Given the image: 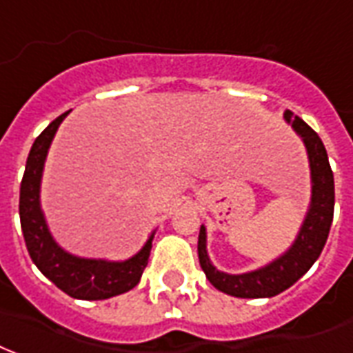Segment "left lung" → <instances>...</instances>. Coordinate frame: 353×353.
I'll use <instances>...</instances> for the list:
<instances>
[{"mask_svg": "<svg viewBox=\"0 0 353 353\" xmlns=\"http://www.w3.org/2000/svg\"><path fill=\"white\" fill-rule=\"evenodd\" d=\"M284 119L292 123L294 130L303 138L309 153L310 176H312V202H310L309 215L303 223L296 243L284 256L262 270L243 273V275H228L211 265L205 250V228L203 226L200 228V237H198L200 265L205 276L210 279V283L216 290L230 296L258 299V297H273L281 294L310 270V265L318 260L330 236L333 210H335V181H333V170L327 161V151L323 148L320 137L301 117L286 110Z\"/></svg>", "mask_w": 353, "mask_h": 353, "instance_id": "8db88e82", "label": "left lung"}]
</instances>
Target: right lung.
<instances>
[{
    "instance_id": "right-lung-1",
    "label": "right lung",
    "mask_w": 353,
    "mask_h": 353,
    "mask_svg": "<svg viewBox=\"0 0 353 353\" xmlns=\"http://www.w3.org/2000/svg\"><path fill=\"white\" fill-rule=\"evenodd\" d=\"M65 112L56 117L46 129L35 138L31 145L26 172L20 183V224L23 239L31 260L44 276H48L57 288L77 299H108L129 292L140 283L151 252V239L143 249L127 262H104V260H85L67 254L52 239L46 228L39 203V187L48 148L57 127L63 121Z\"/></svg>"
}]
</instances>
